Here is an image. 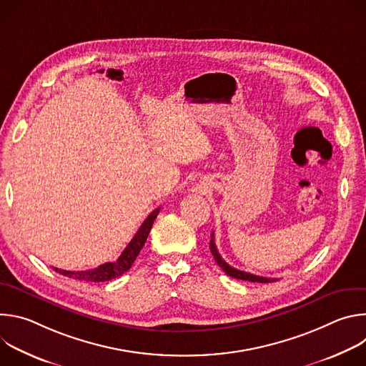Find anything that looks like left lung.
<instances>
[{"label": "left lung", "instance_id": "left-lung-1", "mask_svg": "<svg viewBox=\"0 0 366 366\" xmlns=\"http://www.w3.org/2000/svg\"><path fill=\"white\" fill-rule=\"evenodd\" d=\"M210 250L216 259L217 265L232 278H236V280H243V281H250V282H274V281H278L275 278H265V277H257V275H253V274H249V272H244V271H239L233 267H230L227 262H224L223 257L220 256L219 250H217V246H216V242H214V233L212 234V240H210Z\"/></svg>", "mask_w": 366, "mask_h": 366}]
</instances>
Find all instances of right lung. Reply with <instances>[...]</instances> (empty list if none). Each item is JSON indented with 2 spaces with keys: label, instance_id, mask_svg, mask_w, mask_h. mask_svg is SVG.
<instances>
[{
  "label": "right lung",
  "instance_id": "1",
  "mask_svg": "<svg viewBox=\"0 0 366 366\" xmlns=\"http://www.w3.org/2000/svg\"><path fill=\"white\" fill-rule=\"evenodd\" d=\"M159 210H161V207L156 208V210H153L147 216V219L143 222V224L140 226V229L137 230V233L134 234V237L127 244V247L123 250V253L120 254V257L116 260V262H107L104 265H99L98 268L88 269V271H78V272L58 269V268H54V269L56 272H59L61 275H65V277H69V278H74L78 281H86V282H107V281L122 277L124 272H127L132 268L133 262L136 260L139 252L142 250V247L149 236V232L153 226L156 216L159 214Z\"/></svg>",
  "mask_w": 366,
  "mask_h": 366
}]
</instances>
